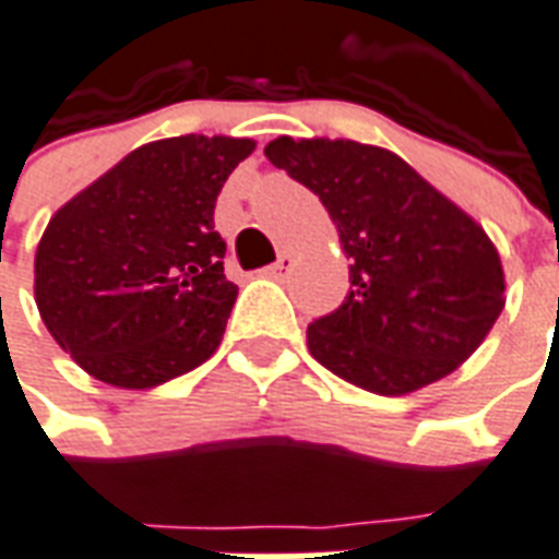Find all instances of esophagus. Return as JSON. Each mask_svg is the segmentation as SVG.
<instances>
[{"instance_id": "34e87169", "label": "esophagus", "mask_w": 559, "mask_h": 559, "mask_svg": "<svg viewBox=\"0 0 559 559\" xmlns=\"http://www.w3.org/2000/svg\"><path fill=\"white\" fill-rule=\"evenodd\" d=\"M293 266H296V260H293L290 251H284V254H281V258L275 260L272 266L263 269V275H269V278H284V275H287Z\"/></svg>"}]
</instances>
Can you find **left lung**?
<instances>
[{
	"mask_svg": "<svg viewBox=\"0 0 559 559\" xmlns=\"http://www.w3.org/2000/svg\"><path fill=\"white\" fill-rule=\"evenodd\" d=\"M269 163L320 195L349 263V296L308 325L317 361L382 396L412 394L471 358L503 311L486 230L396 153L349 139L266 144Z\"/></svg>",
	"mask_w": 559,
	"mask_h": 559,
	"instance_id": "8db88e82",
	"label": "left lung"
}]
</instances>
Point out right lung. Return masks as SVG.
<instances>
[{
  "label": "right lung",
  "mask_w": 559,
  "mask_h": 559,
  "mask_svg": "<svg viewBox=\"0 0 559 559\" xmlns=\"http://www.w3.org/2000/svg\"><path fill=\"white\" fill-rule=\"evenodd\" d=\"M251 151V139L195 132L142 144L49 218L37 311L85 373L144 391L216 353L237 284L213 213Z\"/></svg>",
  "instance_id": "obj_1"
}]
</instances>
